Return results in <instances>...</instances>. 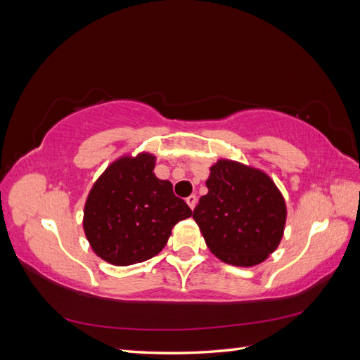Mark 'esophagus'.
Segmentation results:
<instances>
[{"mask_svg": "<svg viewBox=\"0 0 360 360\" xmlns=\"http://www.w3.org/2000/svg\"><path fill=\"white\" fill-rule=\"evenodd\" d=\"M186 202L188 204V207L191 208V210H193V208L196 207V204H198V198H196V195H190L187 199H186Z\"/></svg>", "mask_w": 360, "mask_h": 360, "instance_id": "1", "label": "esophagus"}]
</instances>
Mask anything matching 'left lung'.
<instances>
[{"label": "left lung", "instance_id": "obj_1", "mask_svg": "<svg viewBox=\"0 0 360 360\" xmlns=\"http://www.w3.org/2000/svg\"><path fill=\"white\" fill-rule=\"evenodd\" d=\"M205 186L193 219L210 252L236 266L264 262L281 244L287 221L285 199L273 179L255 167L219 160Z\"/></svg>", "mask_w": 360, "mask_h": 360}]
</instances>
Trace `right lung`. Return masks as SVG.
Here are the masks:
<instances>
[{
  "label": "right lung",
  "mask_w": 360,
  "mask_h": 360,
  "mask_svg": "<svg viewBox=\"0 0 360 360\" xmlns=\"http://www.w3.org/2000/svg\"><path fill=\"white\" fill-rule=\"evenodd\" d=\"M155 164L152 153L124 155L89 191L82 229L95 255L108 264L125 266L156 256L174 225L191 216L172 182L155 176Z\"/></svg>",
  "instance_id": "1"
}]
</instances>
